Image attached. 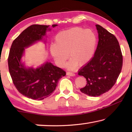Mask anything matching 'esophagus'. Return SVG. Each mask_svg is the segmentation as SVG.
<instances>
[{
	"label": "esophagus",
	"instance_id": "1",
	"mask_svg": "<svg viewBox=\"0 0 132 132\" xmlns=\"http://www.w3.org/2000/svg\"><path fill=\"white\" fill-rule=\"evenodd\" d=\"M67 75L68 76H75V74L73 73H71V72H67Z\"/></svg>",
	"mask_w": 132,
	"mask_h": 132
}]
</instances>
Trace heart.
<instances>
[{"instance_id": "1", "label": "heart", "mask_w": 132, "mask_h": 132, "mask_svg": "<svg viewBox=\"0 0 132 132\" xmlns=\"http://www.w3.org/2000/svg\"><path fill=\"white\" fill-rule=\"evenodd\" d=\"M97 44V37L91 29L75 27L57 33L55 37V44L50 46L51 55L56 64L64 67L69 57L67 64L73 70L77 65L87 64L93 57Z\"/></svg>"}]
</instances>
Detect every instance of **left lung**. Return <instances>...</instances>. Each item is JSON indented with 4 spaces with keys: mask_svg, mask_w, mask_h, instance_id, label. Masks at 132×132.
<instances>
[{
    "mask_svg": "<svg viewBox=\"0 0 132 132\" xmlns=\"http://www.w3.org/2000/svg\"><path fill=\"white\" fill-rule=\"evenodd\" d=\"M98 43L93 58L79 70L78 75L86 80L82 93L98 97L112 88L122 67V55L114 35L99 24H96Z\"/></svg>",
    "mask_w": 132,
    "mask_h": 132,
    "instance_id": "1",
    "label": "left lung"
}]
</instances>
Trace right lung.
I'll return each mask as SVG.
<instances>
[{
	"label": "right lung",
	"instance_id": "right-lung-1",
	"mask_svg": "<svg viewBox=\"0 0 132 132\" xmlns=\"http://www.w3.org/2000/svg\"><path fill=\"white\" fill-rule=\"evenodd\" d=\"M53 24L52 27L56 26ZM49 26L33 24L23 30L14 39L11 47L8 63L12 82L20 93L28 98L41 100L55 91L59 79L65 76L61 68L47 62L34 69L25 67L21 62L25 48L43 39Z\"/></svg>",
	"mask_w": 132,
	"mask_h": 132
}]
</instances>
